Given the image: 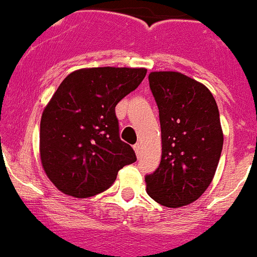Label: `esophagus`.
I'll return each instance as SVG.
<instances>
[{"label": "esophagus", "instance_id": "obj_1", "mask_svg": "<svg viewBox=\"0 0 257 257\" xmlns=\"http://www.w3.org/2000/svg\"><path fill=\"white\" fill-rule=\"evenodd\" d=\"M133 149H135V152H136V154H137V157H140V155H141V144H136L135 146H133Z\"/></svg>", "mask_w": 257, "mask_h": 257}]
</instances>
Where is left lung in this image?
Segmentation results:
<instances>
[{
    "mask_svg": "<svg viewBox=\"0 0 257 257\" xmlns=\"http://www.w3.org/2000/svg\"><path fill=\"white\" fill-rule=\"evenodd\" d=\"M149 82L159 109L162 158L145 178L148 195L167 208L196 201L212 183L222 146L219 112L201 82L179 72H152Z\"/></svg>",
    "mask_w": 257,
    "mask_h": 257,
    "instance_id": "8db88e82",
    "label": "left lung"
}]
</instances>
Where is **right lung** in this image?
Listing matches in <instances>:
<instances>
[{"label":"right lung","mask_w":257,"mask_h":257,"mask_svg":"<svg viewBox=\"0 0 257 257\" xmlns=\"http://www.w3.org/2000/svg\"><path fill=\"white\" fill-rule=\"evenodd\" d=\"M145 68L74 70L45 105L39 153L45 175L64 195L87 198L107 191L118 170L136 162L118 137L115 107L145 78Z\"/></svg>","instance_id":"obj_1"}]
</instances>
